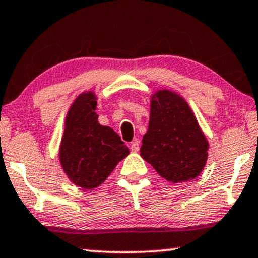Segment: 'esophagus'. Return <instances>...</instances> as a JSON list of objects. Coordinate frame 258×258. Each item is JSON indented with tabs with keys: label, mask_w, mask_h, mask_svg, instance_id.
I'll list each match as a JSON object with an SVG mask.
<instances>
[{
	"label": "esophagus",
	"mask_w": 258,
	"mask_h": 258,
	"mask_svg": "<svg viewBox=\"0 0 258 258\" xmlns=\"http://www.w3.org/2000/svg\"><path fill=\"white\" fill-rule=\"evenodd\" d=\"M139 149H140V142L138 141V140H134V141L130 144V151L136 153V152H139Z\"/></svg>",
	"instance_id": "1"
}]
</instances>
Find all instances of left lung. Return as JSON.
<instances>
[{
  "mask_svg": "<svg viewBox=\"0 0 258 258\" xmlns=\"http://www.w3.org/2000/svg\"><path fill=\"white\" fill-rule=\"evenodd\" d=\"M209 144L189 104L168 90L152 95L141 157L171 183L189 182L202 172Z\"/></svg>",
  "mask_w": 258,
  "mask_h": 258,
  "instance_id": "8db88e82",
  "label": "left lung"
}]
</instances>
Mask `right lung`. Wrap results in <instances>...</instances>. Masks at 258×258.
<instances>
[{
  "mask_svg": "<svg viewBox=\"0 0 258 258\" xmlns=\"http://www.w3.org/2000/svg\"><path fill=\"white\" fill-rule=\"evenodd\" d=\"M97 104V95L92 91L76 98L67 113L59 146L63 171L82 189L99 186L129 154L118 134L98 122Z\"/></svg>",
  "mask_w": 258,
  "mask_h": 258,
  "instance_id": "add662e5",
  "label": "right lung"
}]
</instances>
